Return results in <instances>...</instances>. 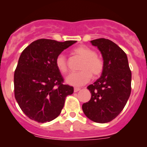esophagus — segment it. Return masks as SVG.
<instances>
[{"label":"esophagus","mask_w":147,"mask_h":147,"mask_svg":"<svg viewBox=\"0 0 147 147\" xmlns=\"http://www.w3.org/2000/svg\"><path fill=\"white\" fill-rule=\"evenodd\" d=\"M80 90H81V89L79 88H74V92H78V91H79Z\"/></svg>","instance_id":"esophagus-1"}]
</instances>
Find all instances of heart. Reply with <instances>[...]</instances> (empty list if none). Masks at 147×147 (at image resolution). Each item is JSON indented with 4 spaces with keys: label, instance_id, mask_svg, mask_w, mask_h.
<instances>
[{
    "label": "heart",
    "instance_id": "obj_1",
    "mask_svg": "<svg viewBox=\"0 0 147 147\" xmlns=\"http://www.w3.org/2000/svg\"><path fill=\"white\" fill-rule=\"evenodd\" d=\"M74 54L80 57L83 61L81 63L79 70L81 71L70 74L66 78V82L74 86H82L85 85L92 78L100 77L104 71V63L95 50L85 45H80L73 50ZM57 68L63 74L68 72V61L63 54H60L55 60Z\"/></svg>",
    "mask_w": 147,
    "mask_h": 147
}]
</instances>
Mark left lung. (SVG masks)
<instances>
[{
    "instance_id": "1",
    "label": "left lung",
    "mask_w": 147,
    "mask_h": 147,
    "mask_svg": "<svg viewBox=\"0 0 147 147\" xmlns=\"http://www.w3.org/2000/svg\"><path fill=\"white\" fill-rule=\"evenodd\" d=\"M102 53L104 68L99 78L87 88L91 98L82 105L84 114L97 123L112 121L121 113L131 91V71L126 53L111 40L91 41Z\"/></svg>"
}]
</instances>
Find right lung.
Wrapping results in <instances>:
<instances>
[{
    "label": "right lung",
    "mask_w": 147,
    "mask_h": 147,
    "mask_svg": "<svg viewBox=\"0 0 147 147\" xmlns=\"http://www.w3.org/2000/svg\"><path fill=\"white\" fill-rule=\"evenodd\" d=\"M76 42L41 38L22 52L14 72V96L30 119L41 123L53 120L61 112L65 97L73 93V87L63 84L55 60Z\"/></svg>",
    "instance_id": "right-lung-1"
}]
</instances>
